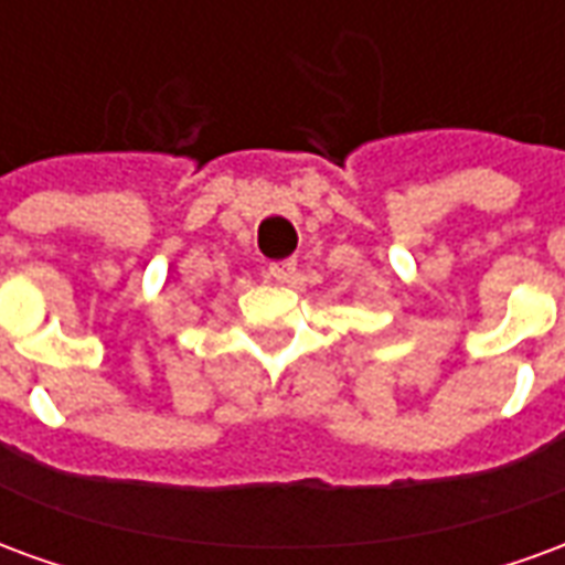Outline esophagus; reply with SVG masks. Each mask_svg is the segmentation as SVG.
<instances>
[{
	"label": "esophagus",
	"mask_w": 565,
	"mask_h": 565,
	"mask_svg": "<svg viewBox=\"0 0 565 565\" xmlns=\"http://www.w3.org/2000/svg\"><path fill=\"white\" fill-rule=\"evenodd\" d=\"M296 259H278V263H269V278L278 284H287L294 278Z\"/></svg>",
	"instance_id": "1"
}]
</instances>
